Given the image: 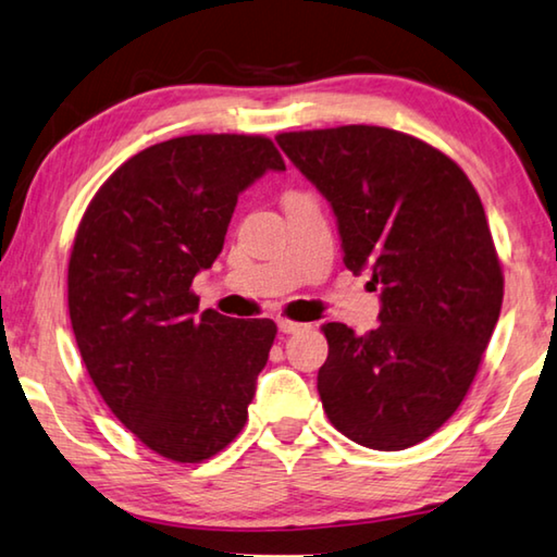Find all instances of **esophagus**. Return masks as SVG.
<instances>
[{
  "mask_svg": "<svg viewBox=\"0 0 557 557\" xmlns=\"http://www.w3.org/2000/svg\"><path fill=\"white\" fill-rule=\"evenodd\" d=\"M277 326H280V332H285V334H295V332H302V330H307V324H302V322H293V320H285V317H282V320H277Z\"/></svg>",
  "mask_w": 557,
  "mask_h": 557,
  "instance_id": "1",
  "label": "esophagus"
}]
</instances>
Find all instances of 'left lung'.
<instances>
[{
	"label": "left lung",
	"instance_id": "8db88e82",
	"mask_svg": "<svg viewBox=\"0 0 557 557\" xmlns=\"http://www.w3.org/2000/svg\"><path fill=\"white\" fill-rule=\"evenodd\" d=\"M337 215L344 264L382 287L379 326H322L326 419L376 451H401L454 417L503 302V270L479 193L438 148L382 126L280 134Z\"/></svg>",
	"mask_w": 557,
	"mask_h": 557
}]
</instances>
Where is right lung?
I'll return each instance as SVG.
<instances>
[{
  "label": "right lung",
  "mask_w": 557,
  "mask_h": 557,
  "mask_svg": "<svg viewBox=\"0 0 557 557\" xmlns=\"http://www.w3.org/2000/svg\"><path fill=\"white\" fill-rule=\"evenodd\" d=\"M285 171L264 136L156 144L111 173L78 223L69 317L86 372L116 419L158 456L200 463L247 421L272 320L198 314L193 277L223 250L237 196Z\"/></svg>",
  "instance_id": "add662e5"
}]
</instances>
